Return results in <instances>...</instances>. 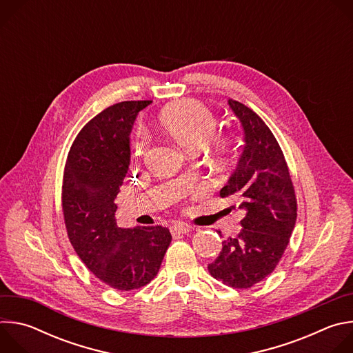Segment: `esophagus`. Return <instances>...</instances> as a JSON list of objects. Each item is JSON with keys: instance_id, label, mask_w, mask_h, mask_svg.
<instances>
[{"instance_id": "1", "label": "esophagus", "mask_w": 353, "mask_h": 353, "mask_svg": "<svg viewBox=\"0 0 353 353\" xmlns=\"http://www.w3.org/2000/svg\"><path fill=\"white\" fill-rule=\"evenodd\" d=\"M192 228L188 225V223H183V222H177L174 223L172 228H170V232L172 234H184V233H188Z\"/></svg>"}]
</instances>
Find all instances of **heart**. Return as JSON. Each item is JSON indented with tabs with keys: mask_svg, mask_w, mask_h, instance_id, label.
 <instances>
[{
	"mask_svg": "<svg viewBox=\"0 0 353 353\" xmlns=\"http://www.w3.org/2000/svg\"><path fill=\"white\" fill-rule=\"evenodd\" d=\"M216 124L215 114L205 105L191 99L173 103L159 114L161 128L187 152L195 154L205 148L211 158L225 161L232 152L233 141L228 135L214 134ZM148 145V138L137 132L131 142L132 155L142 157Z\"/></svg>",
	"mask_w": 353,
	"mask_h": 353,
	"instance_id": "b5f03b06",
	"label": "heart"
}]
</instances>
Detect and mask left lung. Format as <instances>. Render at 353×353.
I'll use <instances>...</instances> for the list:
<instances>
[{
	"label": "left lung",
	"instance_id": "left-lung-1",
	"mask_svg": "<svg viewBox=\"0 0 353 353\" xmlns=\"http://www.w3.org/2000/svg\"><path fill=\"white\" fill-rule=\"evenodd\" d=\"M229 106L244 130V149L221 196H234L244 218L241 230L222 241L210 274L228 286L248 289L276 268L289 244L297 201L282 149L263 119L237 100Z\"/></svg>",
	"mask_w": 353,
	"mask_h": 353
}]
</instances>
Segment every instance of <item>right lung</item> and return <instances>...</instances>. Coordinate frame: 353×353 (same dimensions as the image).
<instances>
[{
    "instance_id": "1",
    "label": "right lung",
    "mask_w": 353,
    "mask_h": 353,
    "mask_svg": "<svg viewBox=\"0 0 353 353\" xmlns=\"http://www.w3.org/2000/svg\"><path fill=\"white\" fill-rule=\"evenodd\" d=\"M152 100L116 103L88 121L74 139L63 179V214L68 239L86 268L125 292L152 281L172 234L163 226H117L114 199L130 165L134 120Z\"/></svg>"
}]
</instances>
